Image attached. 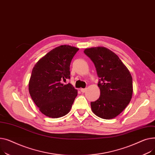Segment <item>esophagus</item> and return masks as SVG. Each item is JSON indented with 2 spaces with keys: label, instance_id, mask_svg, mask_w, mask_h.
<instances>
[{
  "label": "esophagus",
  "instance_id": "esophagus-1",
  "mask_svg": "<svg viewBox=\"0 0 155 155\" xmlns=\"http://www.w3.org/2000/svg\"><path fill=\"white\" fill-rule=\"evenodd\" d=\"M80 90H81V91L82 93H85V92H86V89H83V88H81Z\"/></svg>",
  "mask_w": 155,
  "mask_h": 155
}]
</instances>
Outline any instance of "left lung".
<instances>
[{
    "mask_svg": "<svg viewBox=\"0 0 155 155\" xmlns=\"http://www.w3.org/2000/svg\"><path fill=\"white\" fill-rule=\"evenodd\" d=\"M84 52L94 62L98 77L100 96L91 103L93 112L105 120L116 117L132 98L133 87L130 72L116 54L104 47L86 48Z\"/></svg>",
    "mask_w": 155,
    "mask_h": 155,
    "instance_id": "1",
    "label": "left lung"
}]
</instances>
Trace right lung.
I'll use <instances>...</instances> for the list:
<instances>
[{
    "mask_svg": "<svg viewBox=\"0 0 155 155\" xmlns=\"http://www.w3.org/2000/svg\"><path fill=\"white\" fill-rule=\"evenodd\" d=\"M78 48L61 45L50 51L34 65L29 82V91L39 111L48 117L67 114L78 95L71 84L61 81L70 78V64Z\"/></svg>",
    "mask_w": 155,
    "mask_h": 155,
    "instance_id": "right-lung-1",
    "label": "right lung"
}]
</instances>
